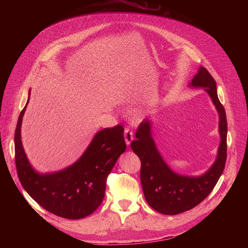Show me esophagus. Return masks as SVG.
Wrapping results in <instances>:
<instances>
[{
	"instance_id": "1",
	"label": "esophagus",
	"mask_w": 248,
	"mask_h": 248,
	"mask_svg": "<svg viewBox=\"0 0 248 248\" xmlns=\"http://www.w3.org/2000/svg\"><path fill=\"white\" fill-rule=\"evenodd\" d=\"M124 139H125V143H126L127 146L130 145L131 141L134 139L133 133H132V131L129 128H125L124 129Z\"/></svg>"
}]
</instances>
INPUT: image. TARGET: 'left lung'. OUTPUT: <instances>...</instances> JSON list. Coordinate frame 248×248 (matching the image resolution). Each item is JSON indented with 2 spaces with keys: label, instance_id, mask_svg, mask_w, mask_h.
Wrapping results in <instances>:
<instances>
[{
  "label": "left lung",
  "instance_id": "8db88e82",
  "mask_svg": "<svg viewBox=\"0 0 248 248\" xmlns=\"http://www.w3.org/2000/svg\"><path fill=\"white\" fill-rule=\"evenodd\" d=\"M188 87L202 88L219 115L217 156L204 173L186 175L170 168L153 138L151 117L141 122L135 133L136 139L130 144L141 161L140 181L145 199L150 207L165 215H178L201 203L215 187L226 165L228 124L225 109L218 98L216 81L205 67L199 66Z\"/></svg>",
  "mask_w": 248,
  "mask_h": 248
}]
</instances>
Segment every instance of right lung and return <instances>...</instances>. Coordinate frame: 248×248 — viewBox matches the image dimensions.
Instances as JSON below:
<instances>
[{
    "label": "right lung",
    "mask_w": 248,
    "mask_h": 248,
    "mask_svg": "<svg viewBox=\"0 0 248 248\" xmlns=\"http://www.w3.org/2000/svg\"><path fill=\"white\" fill-rule=\"evenodd\" d=\"M21 111L15 133L16 165L25 191L45 210L62 218L78 220L89 216L101 205L106 181L120 156L125 151L124 127L99 130L82 155L70 166L51 172H39L29 162L21 140Z\"/></svg>",
    "instance_id": "right-lung-1"
}]
</instances>
